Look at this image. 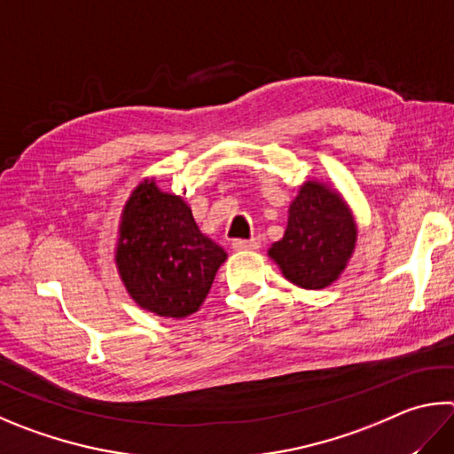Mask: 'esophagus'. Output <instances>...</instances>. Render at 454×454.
Returning a JSON list of instances; mask_svg holds the SVG:
<instances>
[{"mask_svg": "<svg viewBox=\"0 0 454 454\" xmlns=\"http://www.w3.org/2000/svg\"><path fill=\"white\" fill-rule=\"evenodd\" d=\"M234 250H258L260 248V240L258 238H252V240H234L232 242Z\"/></svg>", "mask_w": 454, "mask_h": 454, "instance_id": "1", "label": "esophagus"}]
</instances>
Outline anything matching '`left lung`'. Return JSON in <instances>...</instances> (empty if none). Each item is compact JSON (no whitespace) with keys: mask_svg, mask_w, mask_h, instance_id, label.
<instances>
[{"mask_svg":"<svg viewBox=\"0 0 454 454\" xmlns=\"http://www.w3.org/2000/svg\"><path fill=\"white\" fill-rule=\"evenodd\" d=\"M287 212L284 238L268 250L270 258L303 290L333 284L348 266L357 240L348 204L332 188L308 180Z\"/></svg>","mask_w":454,"mask_h":454,"instance_id":"1","label":"left lung"}]
</instances>
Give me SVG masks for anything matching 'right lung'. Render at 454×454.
<instances>
[{
	"mask_svg": "<svg viewBox=\"0 0 454 454\" xmlns=\"http://www.w3.org/2000/svg\"><path fill=\"white\" fill-rule=\"evenodd\" d=\"M228 254L196 226L192 210L154 180L138 184L122 210L117 268L138 306L186 317L202 306Z\"/></svg>",
	"mask_w": 454,
	"mask_h": 454,
	"instance_id": "add662e5",
	"label": "right lung"
}]
</instances>
